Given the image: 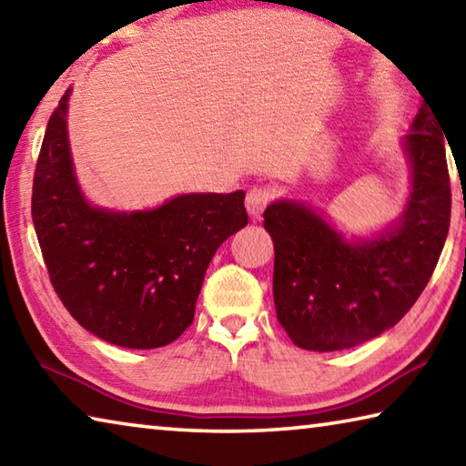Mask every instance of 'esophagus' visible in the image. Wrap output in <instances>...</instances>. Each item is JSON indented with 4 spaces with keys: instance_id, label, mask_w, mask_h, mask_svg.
<instances>
[{
    "instance_id": "34e87169",
    "label": "esophagus",
    "mask_w": 466,
    "mask_h": 466,
    "mask_svg": "<svg viewBox=\"0 0 466 466\" xmlns=\"http://www.w3.org/2000/svg\"><path fill=\"white\" fill-rule=\"evenodd\" d=\"M273 199V191L269 187H252L247 193V209L250 218H258L265 211L267 205Z\"/></svg>"
}]
</instances>
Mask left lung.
Segmentation results:
<instances>
[{
	"mask_svg": "<svg viewBox=\"0 0 466 466\" xmlns=\"http://www.w3.org/2000/svg\"><path fill=\"white\" fill-rule=\"evenodd\" d=\"M444 129L421 105L405 152L411 195L399 222L372 240L347 242L298 201L265 209L275 247L273 299L279 325L309 351H337L384 333L428 286L451 226V177Z\"/></svg>",
	"mask_w": 466,
	"mask_h": 466,
	"instance_id": "8db88e82",
	"label": "left lung"
}]
</instances>
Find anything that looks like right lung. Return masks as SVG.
Instances as JSON below:
<instances>
[{
	"mask_svg": "<svg viewBox=\"0 0 466 466\" xmlns=\"http://www.w3.org/2000/svg\"><path fill=\"white\" fill-rule=\"evenodd\" d=\"M53 110L33 183V222L67 312L105 341L154 350L185 333L209 261L248 224L244 191L178 195L147 211L84 199L67 141V100Z\"/></svg>",
	"mask_w": 466,
	"mask_h": 466,
	"instance_id": "1",
	"label": "right lung"
}]
</instances>
